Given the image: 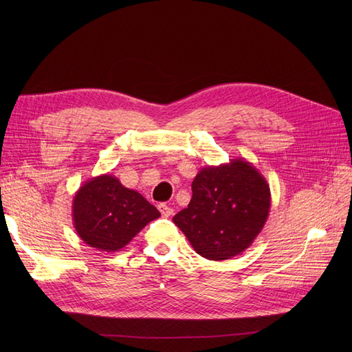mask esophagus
<instances>
[{
	"label": "esophagus",
	"mask_w": 352,
	"mask_h": 352,
	"mask_svg": "<svg viewBox=\"0 0 352 352\" xmlns=\"http://www.w3.org/2000/svg\"><path fill=\"white\" fill-rule=\"evenodd\" d=\"M158 210H160V212H162V214H163V217H170V216L173 214V208L166 206V204H160V206H158Z\"/></svg>",
	"instance_id": "1"
}]
</instances>
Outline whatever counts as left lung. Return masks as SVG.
Segmentation results:
<instances>
[{"label":"left lung","mask_w":352,"mask_h":352,"mask_svg":"<svg viewBox=\"0 0 352 352\" xmlns=\"http://www.w3.org/2000/svg\"><path fill=\"white\" fill-rule=\"evenodd\" d=\"M270 204L265 177L243 158H233L199 170L188 208L173 221L201 257L223 261L250 248L267 221Z\"/></svg>","instance_id":"1"}]
</instances>
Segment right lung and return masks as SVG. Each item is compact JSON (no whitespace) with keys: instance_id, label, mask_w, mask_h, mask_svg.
<instances>
[{"instance_id":"add662e5","label":"right lung","mask_w":352,"mask_h":352,"mask_svg":"<svg viewBox=\"0 0 352 352\" xmlns=\"http://www.w3.org/2000/svg\"><path fill=\"white\" fill-rule=\"evenodd\" d=\"M73 225L89 247L116 252L124 248L160 211L113 175L87 180L73 197Z\"/></svg>"}]
</instances>
